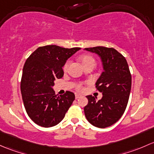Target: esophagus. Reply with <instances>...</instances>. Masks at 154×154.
I'll return each instance as SVG.
<instances>
[{"instance_id":"esophagus-1","label":"esophagus","mask_w":154,"mask_h":154,"mask_svg":"<svg viewBox=\"0 0 154 154\" xmlns=\"http://www.w3.org/2000/svg\"><path fill=\"white\" fill-rule=\"evenodd\" d=\"M81 95H79V94H78V93H75V99H79V98L81 97Z\"/></svg>"}]
</instances>
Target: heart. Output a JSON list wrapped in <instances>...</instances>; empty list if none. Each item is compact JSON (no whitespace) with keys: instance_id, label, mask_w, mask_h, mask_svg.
<instances>
[{"instance_id":"1","label":"heart","mask_w":154,"mask_h":154,"mask_svg":"<svg viewBox=\"0 0 154 154\" xmlns=\"http://www.w3.org/2000/svg\"><path fill=\"white\" fill-rule=\"evenodd\" d=\"M80 61L82 63L84 66L88 65V64H96V61H95L94 58L93 56L90 55H83L80 57ZM69 61H66V63L64 65V70L66 71L67 69L68 66H69ZM75 88L77 89L78 90H83V86H82V83H78L75 86Z\"/></svg>"}]
</instances>
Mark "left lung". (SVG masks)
<instances>
[{"instance_id": "left-lung-1", "label": "left lung", "mask_w": 154, "mask_h": 154, "mask_svg": "<svg viewBox=\"0 0 154 154\" xmlns=\"http://www.w3.org/2000/svg\"><path fill=\"white\" fill-rule=\"evenodd\" d=\"M101 57L104 71L96 83L102 98L96 101L88 96V104L84 108L89 122L97 128L111 126L122 117L127 107L131 89V74L126 59L112 47L85 48Z\"/></svg>"}]
</instances>
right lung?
<instances>
[{
	"label": "right lung",
	"mask_w": 154,
	"mask_h": 154,
	"mask_svg": "<svg viewBox=\"0 0 154 154\" xmlns=\"http://www.w3.org/2000/svg\"><path fill=\"white\" fill-rule=\"evenodd\" d=\"M79 50L47 45L38 47L26 59L20 81L22 99L29 117L39 126L58 125L75 100L72 92L58 96L52 87L64 75L62 66L66 60Z\"/></svg>",
	"instance_id": "1"
}]
</instances>
